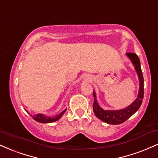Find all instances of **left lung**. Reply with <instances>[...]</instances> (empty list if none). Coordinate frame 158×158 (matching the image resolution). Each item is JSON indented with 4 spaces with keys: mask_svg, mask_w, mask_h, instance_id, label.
Returning a JSON list of instances; mask_svg holds the SVG:
<instances>
[{
    "mask_svg": "<svg viewBox=\"0 0 158 158\" xmlns=\"http://www.w3.org/2000/svg\"><path fill=\"white\" fill-rule=\"evenodd\" d=\"M128 57L130 59L133 63L135 71L138 75V79L140 81L139 93H138V98L131 105L125 108V109L119 110H104L99 107L96 101V97L95 92L94 94V102L93 105V109L96 117H98L100 120L104 122L110 123V124H120L127 121L129 118L132 116L135 112L139 109L141 105L143 98V77L142 73L141 68H140V62L138 56L134 53H127Z\"/></svg>",
    "mask_w": 158,
    "mask_h": 158,
    "instance_id": "left-lung-1",
    "label": "left lung"
}]
</instances>
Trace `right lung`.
I'll use <instances>...</instances> for the list:
<instances>
[{"mask_svg":"<svg viewBox=\"0 0 158 158\" xmlns=\"http://www.w3.org/2000/svg\"><path fill=\"white\" fill-rule=\"evenodd\" d=\"M66 111V110H64V111H62V113L58 114V115H54V117H48V116H45V115H43V114H37L35 115H31V116L36 121L40 123H51V122H54V121H57L58 119H60L61 117L62 116V115L64 113V112Z\"/></svg>","mask_w":158,"mask_h":158,"instance_id":"right-lung-1","label":"right lung"}]
</instances>
